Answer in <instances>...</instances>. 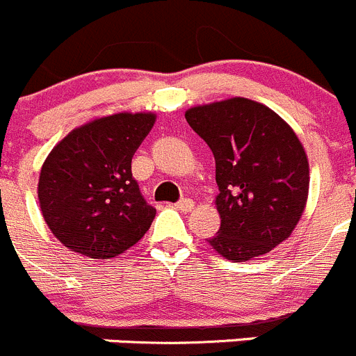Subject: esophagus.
<instances>
[{
	"mask_svg": "<svg viewBox=\"0 0 356 356\" xmlns=\"http://www.w3.org/2000/svg\"><path fill=\"white\" fill-rule=\"evenodd\" d=\"M175 207H177L179 211H182V212H189L191 209L195 207V202L191 200V198H181V200L175 204Z\"/></svg>",
	"mask_w": 356,
	"mask_h": 356,
	"instance_id": "obj_1",
	"label": "esophagus"
}]
</instances>
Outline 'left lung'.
Returning a JSON list of instances; mask_svg holds the SVG:
<instances>
[{
  "instance_id": "1",
  "label": "left lung",
  "mask_w": 356,
  "mask_h": 356,
  "mask_svg": "<svg viewBox=\"0 0 356 356\" xmlns=\"http://www.w3.org/2000/svg\"><path fill=\"white\" fill-rule=\"evenodd\" d=\"M186 121L216 159L221 227L209 244L227 260L245 261L286 241L309 191L307 156L293 129L248 98L189 108Z\"/></svg>"
}]
</instances>
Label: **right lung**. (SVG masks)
I'll return each mask as SVG.
<instances>
[{
	"label": "right lung",
	"mask_w": 356,
	"mask_h": 356,
	"mask_svg": "<svg viewBox=\"0 0 356 356\" xmlns=\"http://www.w3.org/2000/svg\"><path fill=\"white\" fill-rule=\"evenodd\" d=\"M154 119L128 112L95 119L52 149L40 172L38 200L63 245L107 260L144 237L156 209L133 179L131 158Z\"/></svg>",
	"instance_id": "obj_1"
}]
</instances>
